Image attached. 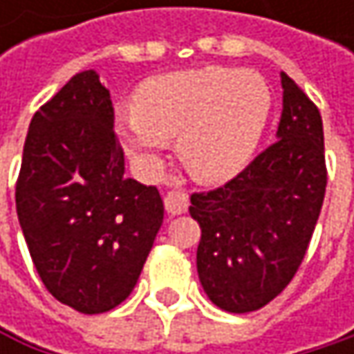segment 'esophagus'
I'll use <instances>...</instances> for the list:
<instances>
[{
    "mask_svg": "<svg viewBox=\"0 0 354 354\" xmlns=\"http://www.w3.org/2000/svg\"><path fill=\"white\" fill-rule=\"evenodd\" d=\"M164 203H166L168 213H172V215L186 213V209H188V194L184 190H170L166 194Z\"/></svg>",
    "mask_w": 354,
    "mask_h": 354,
    "instance_id": "34e87169",
    "label": "esophagus"
}]
</instances>
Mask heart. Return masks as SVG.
<instances>
[{"label":"heart","mask_w":354,"mask_h":354,"mask_svg":"<svg viewBox=\"0 0 354 354\" xmlns=\"http://www.w3.org/2000/svg\"><path fill=\"white\" fill-rule=\"evenodd\" d=\"M135 110L116 116V133L143 172H158L170 139L186 170L205 184L238 176L266 129L272 94L250 69L205 67L147 80Z\"/></svg>","instance_id":"1"}]
</instances>
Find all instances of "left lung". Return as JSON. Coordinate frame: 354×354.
<instances>
[{
    "label": "left lung",
    "instance_id": "8db88e82",
    "mask_svg": "<svg viewBox=\"0 0 354 354\" xmlns=\"http://www.w3.org/2000/svg\"><path fill=\"white\" fill-rule=\"evenodd\" d=\"M281 86L277 141L227 184L190 196L188 211L201 225V285L232 314L260 310L291 283L326 194L318 106L287 73H281Z\"/></svg>",
    "mask_w": 354,
    "mask_h": 354
}]
</instances>
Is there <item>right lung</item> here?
I'll return each mask as SVG.
<instances>
[{"label": "right lung", "mask_w": 354, "mask_h": 354, "mask_svg": "<svg viewBox=\"0 0 354 354\" xmlns=\"http://www.w3.org/2000/svg\"><path fill=\"white\" fill-rule=\"evenodd\" d=\"M110 92L94 69L73 75L28 127L16 211L48 293L82 312L122 304L164 221L156 186L124 178Z\"/></svg>", "instance_id": "right-lung-1"}]
</instances>
